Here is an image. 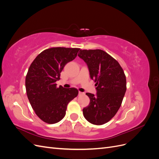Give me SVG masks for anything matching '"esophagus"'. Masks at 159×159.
<instances>
[{
  "label": "esophagus",
  "mask_w": 159,
  "mask_h": 159,
  "mask_svg": "<svg viewBox=\"0 0 159 159\" xmlns=\"http://www.w3.org/2000/svg\"><path fill=\"white\" fill-rule=\"evenodd\" d=\"M84 93H83V92H81V91H79V95H84Z\"/></svg>",
  "instance_id": "34e87169"
}]
</instances>
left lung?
Wrapping results in <instances>:
<instances>
[{"label":"left lung","instance_id":"obj_1","mask_svg":"<svg viewBox=\"0 0 159 159\" xmlns=\"http://www.w3.org/2000/svg\"><path fill=\"white\" fill-rule=\"evenodd\" d=\"M78 56L88 65L97 93H86L90 99L84 116L93 125L107 123L117 113L127 89L126 77L119 62L102 50H80Z\"/></svg>","mask_w":159,"mask_h":159}]
</instances>
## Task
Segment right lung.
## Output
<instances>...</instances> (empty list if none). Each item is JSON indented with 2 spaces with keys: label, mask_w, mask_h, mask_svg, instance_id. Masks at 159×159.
I'll return each instance as SVG.
<instances>
[{
  "label": "right lung",
  "mask_w": 159,
  "mask_h": 159,
  "mask_svg": "<svg viewBox=\"0 0 159 159\" xmlns=\"http://www.w3.org/2000/svg\"><path fill=\"white\" fill-rule=\"evenodd\" d=\"M80 48L56 47L42 52L34 60L26 76L28 100L37 116L54 124L66 115L67 105L78 95L75 88L57 87L65 65L75 58Z\"/></svg>",
  "instance_id": "obj_1"
}]
</instances>
